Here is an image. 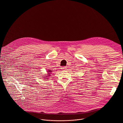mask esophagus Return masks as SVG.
Here are the masks:
<instances>
[{
  "label": "esophagus",
  "mask_w": 123,
  "mask_h": 123,
  "mask_svg": "<svg viewBox=\"0 0 123 123\" xmlns=\"http://www.w3.org/2000/svg\"><path fill=\"white\" fill-rule=\"evenodd\" d=\"M61 68H62V69H63V70H65V69H66L67 67H65V66H64V67H62Z\"/></svg>",
  "instance_id": "34e87169"
}]
</instances>
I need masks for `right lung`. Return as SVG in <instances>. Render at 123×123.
<instances>
[{"instance_id": "1", "label": "right lung", "mask_w": 123, "mask_h": 123, "mask_svg": "<svg viewBox=\"0 0 123 123\" xmlns=\"http://www.w3.org/2000/svg\"><path fill=\"white\" fill-rule=\"evenodd\" d=\"M50 72H51V71H48V73H50ZM48 74V75H49H49H49V74Z\"/></svg>"}]
</instances>
